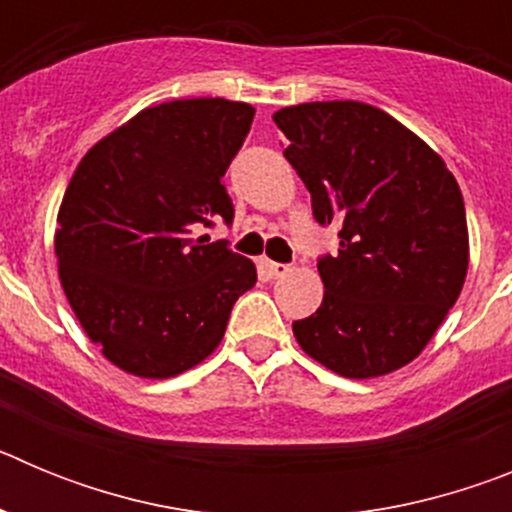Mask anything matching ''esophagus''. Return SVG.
<instances>
[{"instance_id": "34e87169", "label": "esophagus", "mask_w": 512, "mask_h": 512, "mask_svg": "<svg viewBox=\"0 0 512 512\" xmlns=\"http://www.w3.org/2000/svg\"><path fill=\"white\" fill-rule=\"evenodd\" d=\"M261 269H264V271H266V277H271V279L287 277L289 271H292L287 264H277V261H269V259L261 261Z\"/></svg>"}]
</instances>
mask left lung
<instances>
[{
	"instance_id": "left-lung-1",
	"label": "left lung",
	"mask_w": 512,
	"mask_h": 512,
	"mask_svg": "<svg viewBox=\"0 0 512 512\" xmlns=\"http://www.w3.org/2000/svg\"><path fill=\"white\" fill-rule=\"evenodd\" d=\"M274 122L315 220L343 225L338 256L318 264L323 302L292 323L297 343L341 377L397 372L436 336L467 279L459 184L423 138L372 104H292Z\"/></svg>"
}]
</instances>
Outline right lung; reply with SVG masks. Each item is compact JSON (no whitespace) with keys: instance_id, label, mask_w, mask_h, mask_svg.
Segmentation results:
<instances>
[{"instance_id":"add662e5","label":"right lung","mask_w":512,"mask_h":512,"mask_svg":"<svg viewBox=\"0 0 512 512\" xmlns=\"http://www.w3.org/2000/svg\"><path fill=\"white\" fill-rule=\"evenodd\" d=\"M256 110L223 97L140 110L76 166L56 217L58 277L89 341L125 374L169 379L220 346L256 264L197 225L233 220L223 187Z\"/></svg>"}]
</instances>
